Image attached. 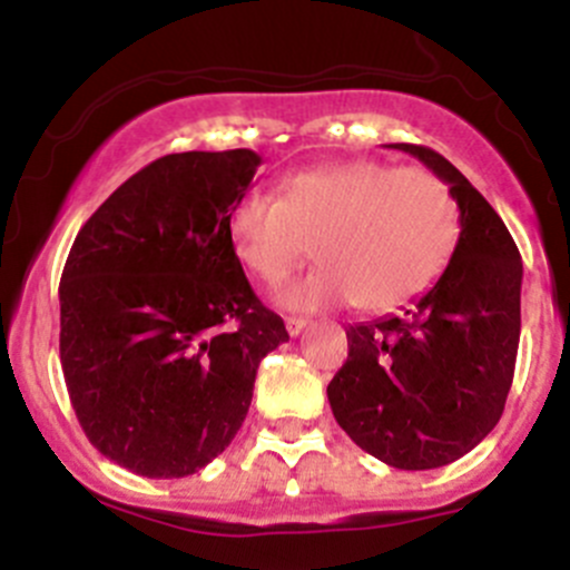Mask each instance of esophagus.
Masks as SVG:
<instances>
[{"mask_svg": "<svg viewBox=\"0 0 570 570\" xmlns=\"http://www.w3.org/2000/svg\"><path fill=\"white\" fill-rule=\"evenodd\" d=\"M306 325H308L306 317H286V331H289V336H297Z\"/></svg>", "mask_w": 570, "mask_h": 570, "instance_id": "obj_1", "label": "esophagus"}]
</instances>
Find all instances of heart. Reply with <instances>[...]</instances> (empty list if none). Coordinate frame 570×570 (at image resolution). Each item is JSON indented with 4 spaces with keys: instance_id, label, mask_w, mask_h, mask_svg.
<instances>
[{
    "instance_id": "b5f03b06",
    "label": "heart",
    "mask_w": 570,
    "mask_h": 570,
    "mask_svg": "<svg viewBox=\"0 0 570 570\" xmlns=\"http://www.w3.org/2000/svg\"><path fill=\"white\" fill-rule=\"evenodd\" d=\"M458 239L461 209L439 176L370 159L297 170L278 198L248 193L228 215L234 256L264 284L286 278L314 243L317 267L278 289L286 308L355 301L394 312L441 278Z\"/></svg>"
}]
</instances>
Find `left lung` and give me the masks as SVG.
Here are the masks:
<instances>
[{
	"instance_id": "left-lung-1",
	"label": "left lung",
	"mask_w": 570,
	"mask_h": 570,
	"mask_svg": "<svg viewBox=\"0 0 570 570\" xmlns=\"http://www.w3.org/2000/svg\"><path fill=\"white\" fill-rule=\"evenodd\" d=\"M428 165L461 209L452 262L411 308L347 327L350 353L327 383L338 428L377 461L439 469L474 450L504 411L521 336V253L502 217L450 159Z\"/></svg>"
}]
</instances>
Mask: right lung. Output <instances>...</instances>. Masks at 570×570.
Wrapping results in <instances>:
<instances>
[{"label": "right lung", "instance_id": "right-lung-1", "mask_svg": "<svg viewBox=\"0 0 570 570\" xmlns=\"http://www.w3.org/2000/svg\"><path fill=\"white\" fill-rule=\"evenodd\" d=\"M258 165L250 148L154 159L90 215L62 267L68 396L90 444L140 476L215 461L262 358L289 342L228 243Z\"/></svg>", "mask_w": 570, "mask_h": 570}]
</instances>
